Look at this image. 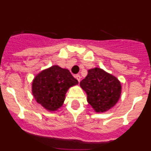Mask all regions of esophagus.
I'll return each instance as SVG.
<instances>
[{"label":"esophagus","instance_id":"obj_1","mask_svg":"<svg viewBox=\"0 0 151 151\" xmlns=\"http://www.w3.org/2000/svg\"><path fill=\"white\" fill-rule=\"evenodd\" d=\"M75 78H76L77 80H78V82H80V80H81V76H80L79 75H76V76H75Z\"/></svg>","mask_w":151,"mask_h":151}]
</instances>
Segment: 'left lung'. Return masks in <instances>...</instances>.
Wrapping results in <instances>:
<instances>
[{
	"instance_id": "obj_1",
	"label": "left lung",
	"mask_w": 151,
	"mask_h": 151,
	"mask_svg": "<svg viewBox=\"0 0 151 151\" xmlns=\"http://www.w3.org/2000/svg\"><path fill=\"white\" fill-rule=\"evenodd\" d=\"M80 86L87 93L88 104L97 113L110 110L121 94L119 81L100 68L88 70L87 76L80 82Z\"/></svg>"
}]
</instances>
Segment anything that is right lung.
<instances>
[{
    "instance_id": "obj_1",
    "label": "right lung",
    "mask_w": 151,
    "mask_h": 151,
    "mask_svg": "<svg viewBox=\"0 0 151 151\" xmlns=\"http://www.w3.org/2000/svg\"><path fill=\"white\" fill-rule=\"evenodd\" d=\"M78 83L68 69L53 66L36 76L32 82V94L41 106L54 111L62 106L69 88Z\"/></svg>"
}]
</instances>
